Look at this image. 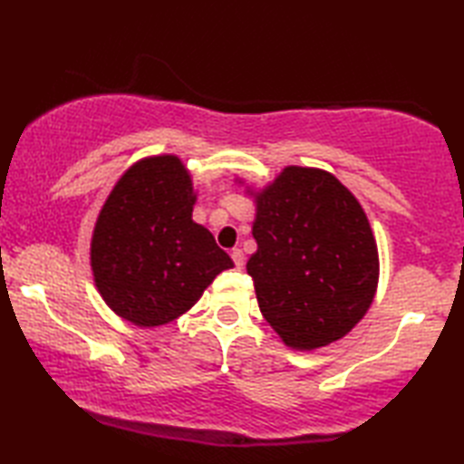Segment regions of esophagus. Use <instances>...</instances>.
<instances>
[{
  "label": "esophagus",
  "mask_w": 464,
  "mask_h": 464,
  "mask_svg": "<svg viewBox=\"0 0 464 464\" xmlns=\"http://www.w3.org/2000/svg\"><path fill=\"white\" fill-rule=\"evenodd\" d=\"M230 256H232V260L236 264V268H242L244 266V252L240 248H234Z\"/></svg>",
  "instance_id": "obj_1"
}]
</instances>
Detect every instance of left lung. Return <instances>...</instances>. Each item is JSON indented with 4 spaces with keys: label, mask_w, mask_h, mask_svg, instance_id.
<instances>
[{
    "label": "left lung",
    "mask_w": 464,
    "mask_h": 464,
    "mask_svg": "<svg viewBox=\"0 0 464 464\" xmlns=\"http://www.w3.org/2000/svg\"><path fill=\"white\" fill-rule=\"evenodd\" d=\"M234 182L256 206L258 248L246 270L262 316L295 351L344 338L371 308L381 274L361 202L320 168L286 166L260 188L238 176Z\"/></svg>",
    "instance_id": "left-lung-1"
}]
</instances>
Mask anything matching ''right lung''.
I'll return each instance as SVG.
<instances>
[{
	"label": "right lung",
	"instance_id": "obj_1",
	"mask_svg": "<svg viewBox=\"0 0 464 464\" xmlns=\"http://www.w3.org/2000/svg\"><path fill=\"white\" fill-rule=\"evenodd\" d=\"M198 190L176 154L146 156L113 184L90 242L93 285L113 314L158 328L190 310L234 266L192 220Z\"/></svg>",
	"mask_w": 464,
	"mask_h": 464
}]
</instances>
